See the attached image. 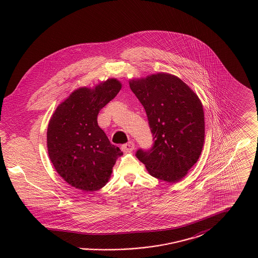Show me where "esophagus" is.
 Masks as SVG:
<instances>
[{
    "instance_id": "34e87169",
    "label": "esophagus",
    "mask_w": 258,
    "mask_h": 258,
    "mask_svg": "<svg viewBox=\"0 0 258 258\" xmlns=\"http://www.w3.org/2000/svg\"><path fill=\"white\" fill-rule=\"evenodd\" d=\"M121 149H122V151L123 152H125V153H127V152H132L134 149H135V143L134 142H132V141H130V142H127L126 144H123L121 146Z\"/></svg>"
}]
</instances>
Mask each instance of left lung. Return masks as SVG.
Listing matches in <instances>:
<instances>
[{
    "instance_id": "8db88e82",
    "label": "left lung",
    "mask_w": 258,
    "mask_h": 258,
    "mask_svg": "<svg viewBox=\"0 0 258 258\" xmlns=\"http://www.w3.org/2000/svg\"><path fill=\"white\" fill-rule=\"evenodd\" d=\"M131 90L144 106L155 139L136 157L149 174L169 184L183 180L199 159L205 139L203 105L191 88L167 73L132 78Z\"/></svg>"
}]
</instances>
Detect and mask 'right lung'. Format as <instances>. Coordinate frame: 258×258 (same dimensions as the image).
Returning a JSON list of instances; mask_svg holds the SVG:
<instances>
[{
  "label": "right lung",
  "instance_id": "add662e5",
  "mask_svg": "<svg viewBox=\"0 0 258 258\" xmlns=\"http://www.w3.org/2000/svg\"><path fill=\"white\" fill-rule=\"evenodd\" d=\"M122 89L117 78L80 87L57 106L47 127V151L57 173L72 186L96 191L110 180L123 155L98 126V115Z\"/></svg>",
  "mask_w": 258,
  "mask_h": 258
}]
</instances>
